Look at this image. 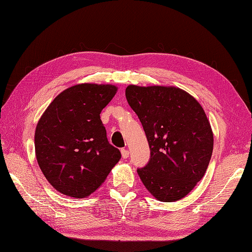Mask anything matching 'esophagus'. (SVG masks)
Segmentation results:
<instances>
[{"mask_svg":"<svg viewBox=\"0 0 252 252\" xmlns=\"http://www.w3.org/2000/svg\"><path fill=\"white\" fill-rule=\"evenodd\" d=\"M128 154H130V152H128V150L126 149H121V156L124 158H128Z\"/></svg>","mask_w":252,"mask_h":252,"instance_id":"1","label":"esophagus"}]
</instances>
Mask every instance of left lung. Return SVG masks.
I'll return each instance as SVG.
<instances>
[{
  "label": "left lung",
  "instance_id": "8db88e82",
  "mask_svg": "<svg viewBox=\"0 0 252 252\" xmlns=\"http://www.w3.org/2000/svg\"><path fill=\"white\" fill-rule=\"evenodd\" d=\"M126 96L150 147L149 163L137 169L141 182L162 202L184 198L203 178L214 145L202 106L173 86L128 85Z\"/></svg>",
  "mask_w": 252,
  "mask_h": 252
}]
</instances>
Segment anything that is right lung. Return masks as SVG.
I'll return each mask as SVG.
<instances>
[{"instance_id": "obj_1", "label": "right lung", "mask_w": 252, "mask_h": 252, "mask_svg": "<svg viewBox=\"0 0 252 252\" xmlns=\"http://www.w3.org/2000/svg\"><path fill=\"white\" fill-rule=\"evenodd\" d=\"M118 87L83 83L64 89L51 102L35 130L38 165L53 188L86 198L105 181L121 153L108 143L100 114Z\"/></svg>"}]
</instances>
